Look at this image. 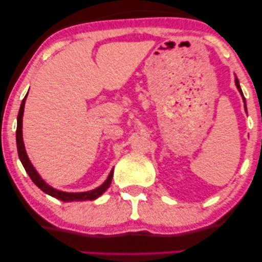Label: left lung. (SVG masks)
Listing matches in <instances>:
<instances>
[{"label": "left lung", "instance_id": "1", "mask_svg": "<svg viewBox=\"0 0 262 262\" xmlns=\"http://www.w3.org/2000/svg\"><path fill=\"white\" fill-rule=\"evenodd\" d=\"M235 85H237L238 91L240 92V94H242V96H243V100H244V103H245V109H246V101H245V97H244V94H243V92H242V88H240L239 81H238V79H237V78H235ZM246 113H247V110H246Z\"/></svg>", "mask_w": 262, "mask_h": 262}]
</instances>
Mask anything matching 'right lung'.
Listing matches in <instances>:
<instances>
[{"mask_svg": "<svg viewBox=\"0 0 262 262\" xmlns=\"http://www.w3.org/2000/svg\"><path fill=\"white\" fill-rule=\"evenodd\" d=\"M28 95V94H27ZM25 100H27V96L23 98L22 104H20V108L18 111V116H17V130H16V143H17V151H18V157L20 161H22V165L24 166L25 170L29 174V177L31 178L33 183L36 184L38 188L46 192V194L51 195L52 197H55L60 201H63V202H73V201H92L97 199L98 196H101L103 192H104L108 188L110 187L111 180H113V174H114V169L110 171L108 180L102 184L101 187L96 188V189L91 190V191H85V192H65V191H60L57 189H53L50 186L42 181V179L39 177V174L37 173L36 169L33 168V166L30 162L29 158L27 156V152H25V147H24V143H23V135H22V121H23V113H24V104H25Z\"/></svg>", "mask_w": 262, "mask_h": 262, "instance_id": "add662e5", "label": "right lung"}]
</instances>
